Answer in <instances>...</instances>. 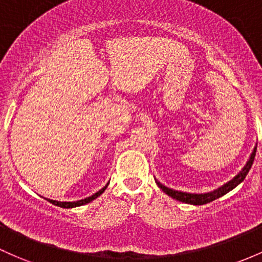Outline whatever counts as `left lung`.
Masks as SVG:
<instances>
[{
  "label": "left lung",
  "mask_w": 262,
  "mask_h": 262,
  "mask_svg": "<svg viewBox=\"0 0 262 262\" xmlns=\"http://www.w3.org/2000/svg\"><path fill=\"white\" fill-rule=\"evenodd\" d=\"M256 155V146L252 151V154L250 155L249 160H247L246 165L244 166L243 170L237 173L232 180H230L229 182H226L225 185H222L221 187L216 188V190L210 191V192H205V193H190V192H182V191H177V190H172V188L166 187L165 185H162L161 182H159L157 180H155L157 184V186L161 188L165 193H167L168 196H171L172 199L177 200V201L185 202V204H190V205H205L209 204V202L213 201V200L221 198V196L226 195L227 192L233 190L237 185H240L241 182L244 181L245 177H246L247 173H249L250 168H251L252 162H254Z\"/></svg>",
  "instance_id": "8db88e82"
}]
</instances>
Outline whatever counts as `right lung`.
I'll list each match as a JSON object with an SVG mask.
<instances>
[{
  "mask_svg": "<svg viewBox=\"0 0 262 262\" xmlns=\"http://www.w3.org/2000/svg\"><path fill=\"white\" fill-rule=\"evenodd\" d=\"M107 186H108V184L106 185L105 187H102V188H101L100 191H97L96 193H94V195H92V196H90V198H86V199H83V200H78V201H74V202H66V201H64V202H61V201H56V200H49V201L51 202V204L56 205V206L63 207V209H72V207L82 206V205H86V204H89V202L94 201L95 199H97L98 196L101 195V193H103V191H105L106 188H107Z\"/></svg>",
  "mask_w": 262,
  "mask_h": 262,
  "instance_id": "right-lung-1",
  "label": "right lung"
}]
</instances>
